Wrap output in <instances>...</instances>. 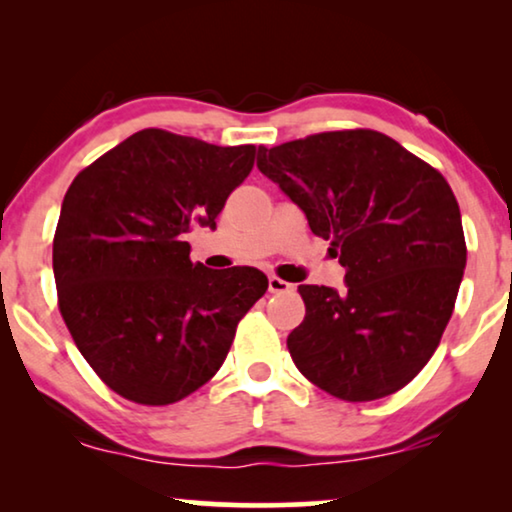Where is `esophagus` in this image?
<instances>
[{
    "label": "esophagus",
    "mask_w": 512,
    "mask_h": 512,
    "mask_svg": "<svg viewBox=\"0 0 512 512\" xmlns=\"http://www.w3.org/2000/svg\"><path fill=\"white\" fill-rule=\"evenodd\" d=\"M268 289H270V293H291L293 289H296V286L284 282V279H279L275 275H270L268 277Z\"/></svg>",
    "instance_id": "obj_1"
}]
</instances>
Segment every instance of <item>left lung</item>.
<instances>
[{
	"instance_id": "8db88e82",
	"label": "left lung",
	"mask_w": 512,
	"mask_h": 512,
	"mask_svg": "<svg viewBox=\"0 0 512 512\" xmlns=\"http://www.w3.org/2000/svg\"><path fill=\"white\" fill-rule=\"evenodd\" d=\"M258 170L331 240L345 289L298 286L305 319L286 345L342 401L403 389L436 352L466 268L461 212L443 174L375 130L258 149Z\"/></svg>"
}]
</instances>
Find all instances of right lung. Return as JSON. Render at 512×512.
<instances>
[{"label":"right lung","mask_w":512,"mask_h":512,"mask_svg":"<svg viewBox=\"0 0 512 512\" xmlns=\"http://www.w3.org/2000/svg\"><path fill=\"white\" fill-rule=\"evenodd\" d=\"M256 146L139 130L76 174L53 237L62 319L128 401L167 405L212 380L235 328L268 289L256 268L191 263L184 235L216 228Z\"/></svg>","instance_id":"1"}]
</instances>
